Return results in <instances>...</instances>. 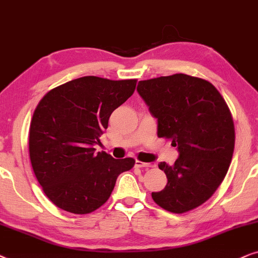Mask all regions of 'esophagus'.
<instances>
[{
  "label": "esophagus",
  "mask_w": 258,
  "mask_h": 258,
  "mask_svg": "<svg viewBox=\"0 0 258 258\" xmlns=\"http://www.w3.org/2000/svg\"><path fill=\"white\" fill-rule=\"evenodd\" d=\"M136 167H154V164H152V163H144V161L136 160Z\"/></svg>",
  "instance_id": "esophagus-1"
}]
</instances>
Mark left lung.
<instances>
[{
	"label": "left lung",
	"instance_id": "left-lung-1",
	"mask_svg": "<svg viewBox=\"0 0 258 258\" xmlns=\"http://www.w3.org/2000/svg\"><path fill=\"white\" fill-rule=\"evenodd\" d=\"M137 91L158 120V137L179 152L172 166L158 164L167 184L153 201L173 214L201 207L224 180L235 149L224 98L211 82L181 73L139 81Z\"/></svg>",
	"mask_w": 258,
	"mask_h": 258
}]
</instances>
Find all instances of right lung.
<instances>
[{
    "mask_svg": "<svg viewBox=\"0 0 258 258\" xmlns=\"http://www.w3.org/2000/svg\"><path fill=\"white\" fill-rule=\"evenodd\" d=\"M137 80L82 77L50 89L34 111L29 157L51 203L75 215L91 214L108 201L116 178L133 158L95 152L112 112L133 94Z\"/></svg>",
    "mask_w": 258,
    "mask_h": 258,
    "instance_id": "obj_1",
    "label": "right lung"
}]
</instances>
